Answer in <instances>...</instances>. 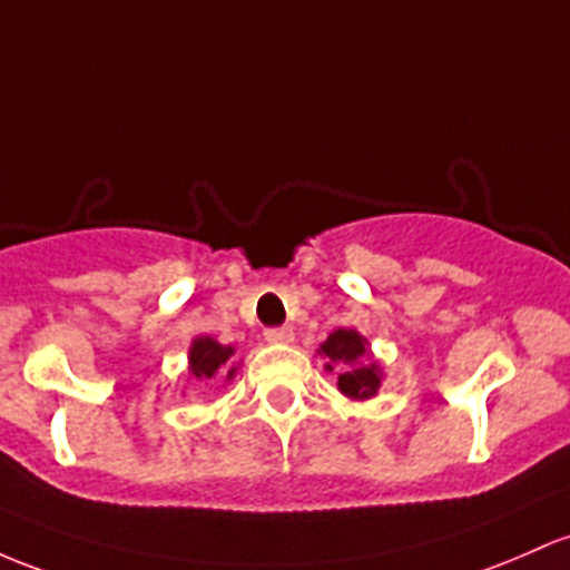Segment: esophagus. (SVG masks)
<instances>
[{"label":"esophagus","instance_id":"obj_1","mask_svg":"<svg viewBox=\"0 0 570 570\" xmlns=\"http://www.w3.org/2000/svg\"><path fill=\"white\" fill-rule=\"evenodd\" d=\"M265 337L271 343H292L295 333H292V327H271V330H265Z\"/></svg>","mask_w":570,"mask_h":570}]
</instances>
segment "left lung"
Masks as SVG:
<instances>
[{
    "label": "left lung",
    "instance_id": "1",
    "mask_svg": "<svg viewBox=\"0 0 570 570\" xmlns=\"http://www.w3.org/2000/svg\"><path fill=\"white\" fill-rule=\"evenodd\" d=\"M327 371L337 376V390L352 400H367L379 392L381 367L367 362V341L356 330H335L318 346Z\"/></svg>",
    "mask_w": 570,
    "mask_h": 570
}]
</instances>
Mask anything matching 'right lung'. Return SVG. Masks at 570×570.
I'll return each mask as SVG.
<instances>
[{
	"label": "right lung",
	"instance_id": "obj_1",
	"mask_svg": "<svg viewBox=\"0 0 570 570\" xmlns=\"http://www.w3.org/2000/svg\"><path fill=\"white\" fill-rule=\"evenodd\" d=\"M235 354L233 346H222L214 337L203 335L194 337L189 348V373L194 381H210L216 379V373L233 379L235 367H229V356Z\"/></svg>",
	"mask_w": 570,
	"mask_h": 570
}]
</instances>
